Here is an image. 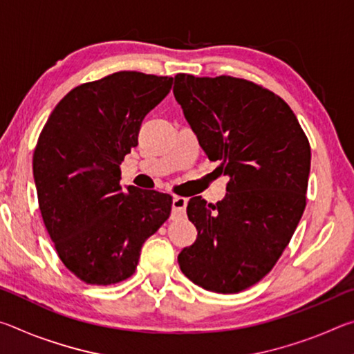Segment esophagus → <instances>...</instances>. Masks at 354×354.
<instances>
[{"label":"esophagus","instance_id":"34e87169","mask_svg":"<svg viewBox=\"0 0 354 354\" xmlns=\"http://www.w3.org/2000/svg\"><path fill=\"white\" fill-rule=\"evenodd\" d=\"M173 215H176V217H179V215H183L185 212V207H187V198H184V196H175L173 198Z\"/></svg>","mask_w":354,"mask_h":354}]
</instances>
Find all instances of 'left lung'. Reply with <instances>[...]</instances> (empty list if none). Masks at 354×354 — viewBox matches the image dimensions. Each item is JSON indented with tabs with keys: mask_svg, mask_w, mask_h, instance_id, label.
<instances>
[{
	"mask_svg": "<svg viewBox=\"0 0 354 354\" xmlns=\"http://www.w3.org/2000/svg\"><path fill=\"white\" fill-rule=\"evenodd\" d=\"M173 95L217 169L230 178L217 205L190 198L196 241L178 256L190 281L237 293L272 270L306 206L310 147L283 98L232 76L178 73Z\"/></svg>",
	"mask_w": 354,
	"mask_h": 354,
	"instance_id": "8db88e82",
	"label": "left lung"
}]
</instances>
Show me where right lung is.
Returning <instances> with one entry per match:
<instances>
[{
    "mask_svg": "<svg viewBox=\"0 0 354 354\" xmlns=\"http://www.w3.org/2000/svg\"><path fill=\"white\" fill-rule=\"evenodd\" d=\"M173 77L118 71L81 84L48 117L32 158L39 207L64 266L87 284L129 278L143 242L169 218L171 196L122 189L120 164Z\"/></svg>",
    "mask_w": 354,
    "mask_h": 354,
    "instance_id": "add662e5",
    "label": "right lung"
}]
</instances>
